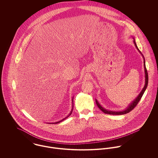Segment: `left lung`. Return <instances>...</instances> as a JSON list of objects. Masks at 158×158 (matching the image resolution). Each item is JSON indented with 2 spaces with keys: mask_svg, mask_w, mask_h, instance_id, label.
<instances>
[{
  "mask_svg": "<svg viewBox=\"0 0 158 158\" xmlns=\"http://www.w3.org/2000/svg\"><path fill=\"white\" fill-rule=\"evenodd\" d=\"M134 43H135V46L136 47V48H137V50H139L137 46L135 44V41H134ZM144 68H145V86L143 87L142 90L140 92V93L139 94V95H138V97L135 98V100L133 102V103H131V104L128 106V108H127V110H125V111H119V112H116V111H108L105 109H104L99 103L98 102H97V100H95V102H96V104L98 106V107L99 108V109L100 110H102V111H103V113H105V114H113V115H122V114H127V113H130V111H131L135 106L136 105H137V103H139V102L140 101V100L141 99L145 90L146 89L147 87V85H148V72H147V68L145 66V60H144Z\"/></svg>",
  "mask_w": 158,
  "mask_h": 158,
  "instance_id": "obj_1",
  "label": "left lung"
}]
</instances>
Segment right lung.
<instances>
[{
  "label": "right lung",
  "mask_w": 158,
  "mask_h": 158,
  "mask_svg": "<svg viewBox=\"0 0 158 158\" xmlns=\"http://www.w3.org/2000/svg\"><path fill=\"white\" fill-rule=\"evenodd\" d=\"M72 114V111H71V113H70V114H69V115H68V116H69V115H70V114ZM67 117H66V118H67ZM65 118H64V119H63V120H61V121H59V122H55V123H60V122H62V121H63V120H64V119H65Z\"/></svg>",
  "instance_id": "add662e5"
}]
</instances>
